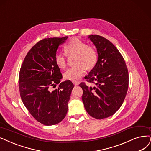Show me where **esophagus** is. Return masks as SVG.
Masks as SVG:
<instances>
[{"label":"esophagus","instance_id":"esophagus-1","mask_svg":"<svg viewBox=\"0 0 151 151\" xmlns=\"http://www.w3.org/2000/svg\"><path fill=\"white\" fill-rule=\"evenodd\" d=\"M72 83H73L74 85H75V86H77L79 84V82H78V81H76V80H73V81H72Z\"/></svg>","mask_w":151,"mask_h":151}]
</instances>
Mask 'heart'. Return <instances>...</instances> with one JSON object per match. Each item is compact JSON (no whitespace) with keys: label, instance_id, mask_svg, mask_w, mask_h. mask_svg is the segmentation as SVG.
<instances>
[{"label":"heart","instance_id":"obj_1","mask_svg":"<svg viewBox=\"0 0 151 151\" xmlns=\"http://www.w3.org/2000/svg\"><path fill=\"white\" fill-rule=\"evenodd\" d=\"M64 50L66 55H75L73 63L75 65L67 70L64 73L66 80H78L84 74L85 69L91 70L98 62V53L93 47L89 46L78 38H73L67 43ZM55 64L61 69L65 68L66 61L65 56L57 52L54 57Z\"/></svg>","mask_w":151,"mask_h":151}]
</instances>
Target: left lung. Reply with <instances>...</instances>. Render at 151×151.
Returning <instances> with one entry per match:
<instances>
[{"mask_svg":"<svg viewBox=\"0 0 151 151\" xmlns=\"http://www.w3.org/2000/svg\"><path fill=\"white\" fill-rule=\"evenodd\" d=\"M88 38L95 45L98 62L85 76L87 81L79 85L83 91L82 101L87 113L98 119L113 115L123 103L126 96L129 75L125 61L114 45L98 35Z\"/></svg>","mask_w":151,"mask_h":151,"instance_id":"obj_1","label":"left lung"}]
</instances>
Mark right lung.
I'll return each mask as SVG.
<instances>
[{
  "instance_id": "1",
  "label": "right lung",
  "mask_w": 151,
  "mask_h": 151,
  "mask_svg": "<svg viewBox=\"0 0 151 151\" xmlns=\"http://www.w3.org/2000/svg\"><path fill=\"white\" fill-rule=\"evenodd\" d=\"M68 37L48 38L39 41L28 52L19 73L22 101L31 115L45 126L62 121L68 111V103L74 87L70 80L62 78L54 57ZM59 84L58 88H51Z\"/></svg>"
}]
</instances>
